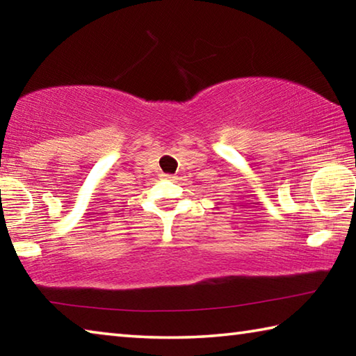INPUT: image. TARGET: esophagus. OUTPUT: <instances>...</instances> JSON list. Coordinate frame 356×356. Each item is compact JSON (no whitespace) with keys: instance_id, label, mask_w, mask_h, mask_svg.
Masks as SVG:
<instances>
[{"instance_id":"obj_1","label":"esophagus","mask_w":356,"mask_h":356,"mask_svg":"<svg viewBox=\"0 0 356 356\" xmlns=\"http://www.w3.org/2000/svg\"><path fill=\"white\" fill-rule=\"evenodd\" d=\"M161 177H163L165 180H176L177 177L172 176V174H161Z\"/></svg>"}]
</instances>
